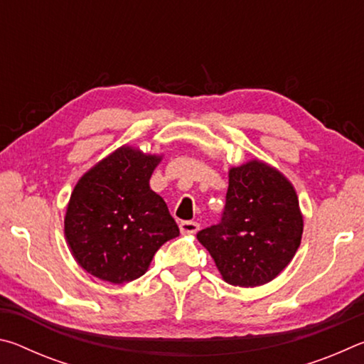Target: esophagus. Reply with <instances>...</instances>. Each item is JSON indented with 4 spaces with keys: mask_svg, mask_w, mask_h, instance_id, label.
Listing matches in <instances>:
<instances>
[{
    "mask_svg": "<svg viewBox=\"0 0 364 364\" xmlns=\"http://www.w3.org/2000/svg\"><path fill=\"white\" fill-rule=\"evenodd\" d=\"M180 230L183 234H194L199 231V223L197 221H181Z\"/></svg>",
    "mask_w": 364,
    "mask_h": 364,
    "instance_id": "1",
    "label": "esophagus"
}]
</instances>
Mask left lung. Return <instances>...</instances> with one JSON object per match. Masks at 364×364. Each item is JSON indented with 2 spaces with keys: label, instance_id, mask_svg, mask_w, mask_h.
Segmentation results:
<instances>
[{
  "label": "left lung",
  "instance_id": "1",
  "mask_svg": "<svg viewBox=\"0 0 364 364\" xmlns=\"http://www.w3.org/2000/svg\"><path fill=\"white\" fill-rule=\"evenodd\" d=\"M304 218L295 189L278 170L252 162L230 170L221 220L197 232L228 284L274 279L297 252Z\"/></svg>",
  "mask_w": 364,
  "mask_h": 364
}]
</instances>
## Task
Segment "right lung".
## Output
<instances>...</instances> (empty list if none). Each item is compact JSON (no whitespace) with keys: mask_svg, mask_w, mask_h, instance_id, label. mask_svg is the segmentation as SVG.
Wrapping results in <instances>:
<instances>
[{"mask_svg":"<svg viewBox=\"0 0 364 364\" xmlns=\"http://www.w3.org/2000/svg\"><path fill=\"white\" fill-rule=\"evenodd\" d=\"M157 156L123 146L77 183L65 213V239L80 267L122 284L149 268L162 244L180 234L165 200L149 188Z\"/></svg>","mask_w":364,"mask_h":364,"instance_id":"obj_1","label":"right lung"}]
</instances>
